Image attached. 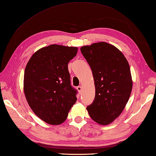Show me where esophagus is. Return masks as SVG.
<instances>
[{
  "label": "esophagus",
  "mask_w": 156,
  "mask_h": 156,
  "mask_svg": "<svg viewBox=\"0 0 156 156\" xmlns=\"http://www.w3.org/2000/svg\"><path fill=\"white\" fill-rule=\"evenodd\" d=\"M77 90H78V92H79L80 94H81V93H82V86H78V87H77Z\"/></svg>",
  "instance_id": "esophagus-1"
}]
</instances>
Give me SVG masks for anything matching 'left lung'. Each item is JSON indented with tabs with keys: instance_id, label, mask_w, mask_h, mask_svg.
<instances>
[{
	"instance_id": "1",
	"label": "left lung",
	"mask_w": 156,
	"mask_h": 156,
	"mask_svg": "<svg viewBox=\"0 0 156 156\" xmlns=\"http://www.w3.org/2000/svg\"><path fill=\"white\" fill-rule=\"evenodd\" d=\"M80 51L92 71L95 87L87 112L99 125H109L122 112L133 89L129 62L121 51L106 42L83 46Z\"/></svg>"
}]
</instances>
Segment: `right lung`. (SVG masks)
I'll use <instances>...</instances> for the list:
<instances>
[{
	"label": "right lung",
	"mask_w": 156,
	"mask_h": 156,
	"mask_svg": "<svg viewBox=\"0 0 156 156\" xmlns=\"http://www.w3.org/2000/svg\"><path fill=\"white\" fill-rule=\"evenodd\" d=\"M77 52V47L54 44L39 49L27 63L23 78L26 100L34 113L50 125L65 121L77 100L68 69Z\"/></svg>",
	"instance_id": "obj_1"
}]
</instances>
